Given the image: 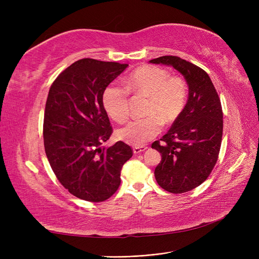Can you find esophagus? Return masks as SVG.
Wrapping results in <instances>:
<instances>
[{"mask_svg": "<svg viewBox=\"0 0 259 259\" xmlns=\"http://www.w3.org/2000/svg\"><path fill=\"white\" fill-rule=\"evenodd\" d=\"M147 148L148 147H146V146H135L134 148H133V152H134L135 154H138L140 152L147 150Z\"/></svg>", "mask_w": 259, "mask_h": 259, "instance_id": "34e87169", "label": "esophagus"}]
</instances>
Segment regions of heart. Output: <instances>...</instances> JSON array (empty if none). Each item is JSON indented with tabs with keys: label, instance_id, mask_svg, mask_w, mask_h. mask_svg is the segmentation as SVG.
I'll list each match as a JSON object with an SVG mask.
<instances>
[{
	"label": "heart",
	"instance_id": "obj_1",
	"mask_svg": "<svg viewBox=\"0 0 259 259\" xmlns=\"http://www.w3.org/2000/svg\"><path fill=\"white\" fill-rule=\"evenodd\" d=\"M128 92L147 95L148 101L143 119L130 121L116 131L123 142L140 146L154 138L164 124H170L183 112L187 100V85L180 76L168 75L165 69L145 65L134 70L125 86L109 84L103 93V105L115 122H124L130 115Z\"/></svg>",
	"mask_w": 259,
	"mask_h": 259
}]
</instances>
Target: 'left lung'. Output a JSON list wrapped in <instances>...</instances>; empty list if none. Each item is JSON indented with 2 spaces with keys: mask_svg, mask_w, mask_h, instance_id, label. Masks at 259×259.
Returning a JSON list of instances; mask_svg holds the SVG:
<instances>
[{
  "mask_svg": "<svg viewBox=\"0 0 259 259\" xmlns=\"http://www.w3.org/2000/svg\"><path fill=\"white\" fill-rule=\"evenodd\" d=\"M150 62L175 68L189 86L183 112L151 146L162 154L154 169L159 186L170 193H184L204 183L218 160L224 127L221 99L208 74L191 62L177 56Z\"/></svg>",
  "mask_w": 259,
  "mask_h": 259,
  "instance_id": "8db88e82",
  "label": "left lung"
}]
</instances>
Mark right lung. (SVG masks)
<instances>
[{
    "mask_svg": "<svg viewBox=\"0 0 259 259\" xmlns=\"http://www.w3.org/2000/svg\"><path fill=\"white\" fill-rule=\"evenodd\" d=\"M127 64L77 60L51 86L45 105L43 138L45 153L59 183L74 197L103 202L119 189L124 163L132 148L110 138L112 126L103 105V93Z\"/></svg>",
    "mask_w": 259,
    "mask_h": 259,
    "instance_id": "obj_1",
    "label": "right lung"
}]
</instances>
